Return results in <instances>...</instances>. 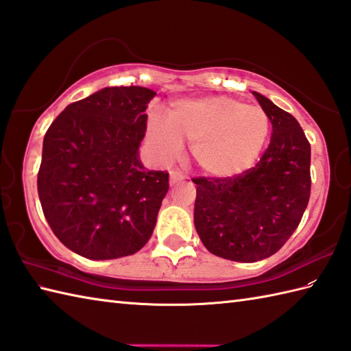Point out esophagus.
<instances>
[{
  "label": "esophagus",
  "mask_w": 351,
  "mask_h": 351,
  "mask_svg": "<svg viewBox=\"0 0 351 351\" xmlns=\"http://www.w3.org/2000/svg\"><path fill=\"white\" fill-rule=\"evenodd\" d=\"M184 180H185V175L181 173V171H176V170L170 171V184H178Z\"/></svg>",
  "instance_id": "obj_1"
}]
</instances>
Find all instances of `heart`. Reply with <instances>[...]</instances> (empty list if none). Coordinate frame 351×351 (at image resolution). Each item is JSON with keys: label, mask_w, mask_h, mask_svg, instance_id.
Segmentation results:
<instances>
[{"label": "heart", "mask_w": 351, "mask_h": 351, "mask_svg": "<svg viewBox=\"0 0 351 351\" xmlns=\"http://www.w3.org/2000/svg\"><path fill=\"white\" fill-rule=\"evenodd\" d=\"M268 131L270 119L263 108L228 96H208L175 102L166 122L152 117L147 141L160 161L173 160L181 143L190 141L191 160L204 173L232 178L253 166Z\"/></svg>", "instance_id": "1"}]
</instances>
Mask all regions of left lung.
I'll return each instance as SVG.
<instances>
[{
  "label": "left lung",
  "instance_id": "obj_1",
  "mask_svg": "<svg viewBox=\"0 0 351 351\" xmlns=\"http://www.w3.org/2000/svg\"><path fill=\"white\" fill-rule=\"evenodd\" d=\"M253 95L273 125L261 160L232 178H191L200 240L213 255L237 263L274 255L299 226L311 196V145L300 123Z\"/></svg>",
  "mask_w": 351,
  "mask_h": 351
}]
</instances>
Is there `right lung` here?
Wrapping results in <instances>:
<instances>
[{"mask_svg":"<svg viewBox=\"0 0 351 351\" xmlns=\"http://www.w3.org/2000/svg\"><path fill=\"white\" fill-rule=\"evenodd\" d=\"M151 88L106 87L72 102L43 138L37 193L66 247L88 259L137 253L151 238L169 190L167 170H145Z\"/></svg>","mask_w":351,"mask_h":351,"instance_id":"right-lung-1","label":"right lung"}]
</instances>
